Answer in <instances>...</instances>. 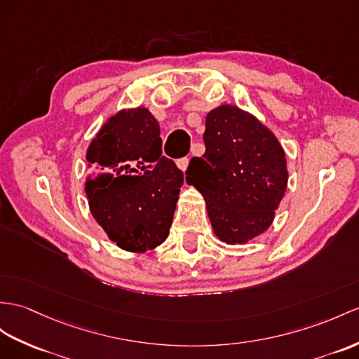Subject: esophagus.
Instances as JSON below:
<instances>
[{
    "label": "esophagus",
    "mask_w": 359,
    "mask_h": 359,
    "mask_svg": "<svg viewBox=\"0 0 359 359\" xmlns=\"http://www.w3.org/2000/svg\"><path fill=\"white\" fill-rule=\"evenodd\" d=\"M177 165H178V168H180L182 172H186L187 168H189V158H187V156H184V158H180V160L177 161Z\"/></svg>",
    "instance_id": "1"
}]
</instances>
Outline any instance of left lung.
<instances>
[{
	"label": "left lung",
	"mask_w": 359,
	"mask_h": 359,
	"mask_svg": "<svg viewBox=\"0 0 359 359\" xmlns=\"http://www.w3.org/2000/svg\"><path fill=\"white\" fill-rule=\"evenodd\" d=\"M204 143L186 181L203 195L216 238L242 245L274 221L287 187L285 151L273 130L233 104L207 114Z\"/></svg>",
	"instance_id": "obj_1"
}]
</instances>
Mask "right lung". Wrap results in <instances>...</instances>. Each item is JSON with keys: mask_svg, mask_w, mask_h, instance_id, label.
<instances>
[{"mask_svg": "<svg viewBox=\"0 0 359 359\" xmlns=\"http://www.w3.org/2000/svg\"><path fill=\"white\" fill-rule=\"evenodd\" d=\"M85 194L93 217L129 252L155 250L169 236L182 172L161 155L160 125L144 107L111 116L86 149Z\"/></svg>", "mask_w": 359, "mask_h": 359, "instance_id": "add662e5", "label": "right lung"}]
</instances>
